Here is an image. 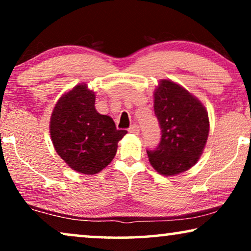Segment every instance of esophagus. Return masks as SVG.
<instances>
[{
    "label": "esophagus",
    "mask_w": 251,
    "mask_h": 251,
    "mask_svg": "<svg viewBox=\"0 0 251 251\" xmlns=\"http://www.w3.org/2000/svg\"><path fill=\"white\" fill-rule=\"evenodd\" d=\"M129 133H132V134H139V132H140V128H139V126L134 124V125H132L131 127L128 129Z\"/></svg>",
    "instance_id": "1"
}]
</instances>
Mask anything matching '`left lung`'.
<instances>
[{"mask_svg":"<svg viewBox=\"0 0 251 251\" xmlns=\"http://www.w3.org/2000/svg\"><path fill=\"white\" fill-rule=\"evenodd\" d=\"M154 111L161 141L147 151L151 167L163 176H174L195 166L210 132L208 113L201 100L179 84L161 80L154 93Z\"/></svg>","mask_w":251,"mask_h":251,"instance_id":"obj_1","label":"left lung"}]
</instances>
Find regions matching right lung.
Wrapping results in <instances>:
<instances>
[{
	"instance_id": "add662e5",
	"label": "right lung",
	"mask_w": 251,
	"mask_h": 251,
	"mask_svg": "<svg viewBox=\"0 0 251 251\" xmlns=\"http://www.w3.org/2000/svg\"><path fill=\"white\" fill-rule=\"evenodd\" d=\"M95 93L77 84L60 97L53 109L50 133L56 153L77 173L95 175L117 153L118 141L127 133L117 129L113 119L95 109Z\"/></svg>"
}]
</instances>
